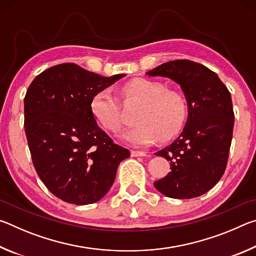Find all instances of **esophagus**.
<instances>
[{
  "label": "esophagus",
  "instance_id": "obj_1",
  "mask_svg": "<svg viewBox=\"0 0 256 256\" xmlns=\"http://www.w3.org/2000/svg\"><path fill=\"white\" fill-rule=\"evenodd\" d=\"M132 157H144L146 156V152H144V151H138V150H132Z\"/></svg>",
  "mask_w": 256,
  "mask_h": 256
}]
</instances>
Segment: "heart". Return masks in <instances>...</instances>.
<instances>
[{"label": "heart", "mask_w": 256, "mask_h": 256, "mask_svg": "<svg viewBox=\"0 0 256 256\" xmlns=\"http://www.w3.org/2000/svg\"><path fill=\"white\" fill-rule=\"evenodd\" d=\"M124 96L142 102L136 123L122 136L124 141L136 146L154 144L160 138L170 140L183 130L188 116V104L178 92L168 90L162 82L136 79L123 88ZM96 122L108 132H118L122 125L118 98L110 89L98 92L90 104Z\"/></svg>", "instance_id": "heart-1"}]
</instances>
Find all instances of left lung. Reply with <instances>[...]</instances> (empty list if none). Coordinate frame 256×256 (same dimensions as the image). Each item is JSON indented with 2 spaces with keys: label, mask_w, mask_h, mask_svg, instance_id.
Here are the masks:
<instances>
[{
  "label": "left lung",
  "mask_w": 256,
  "mask_h": 256,
  "mask_svg": "<svg viewBox=\"0 0 256 256\" xmlns=\"http://www.w3.org/2000/svg\"><path fill=\"white\" fill-rule=\"evenodd\" d=\"M146 74L178 84L188 104L183 132L156 152L170 162L172 172L156 180L154 188L172 198L200 196L226 170L234 128L230 92L214 71L188 60H170Z\"/></svg>",
  "instance_id": "1"
}]
</instances>
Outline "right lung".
<instances>
[{"label": "right lung", "instance_id": "right-lung-1", "mask_svg": "<svg viewBox=\"0 0 256 256\" xmlns=\"http://www.w3.org/2000/svg\"><path fill=\"white\" fill-rule=\"evenodd\" d=\"M125 74L102 76L73 63L34 78L24 97V131L38 176L55 196L84 206L106 196L130 151L98 126L90 104Z\"/></svg>", "mask_w": 256, "mask_h": 256}]
</instances>
